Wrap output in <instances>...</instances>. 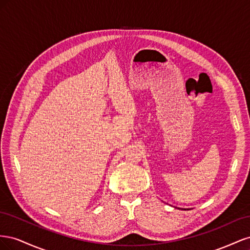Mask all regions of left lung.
I'll use <instances>...</instances> for the list:
<instances>
[{"mask_svg": "<svg viewBox=\"0 0 250 250\" xmlns=\"http://www.w3.org/2000/svg\"><path fill=\"white\" fill-rule=\"evenodd\" d=\"M183 209H184V208H183ZM185 209H186V208H185Z\"/></svg>", "mask_w": 250, "mask_h": 250, "instance_id": "left-lung-1", "label": "left lung"}]
</instances>
